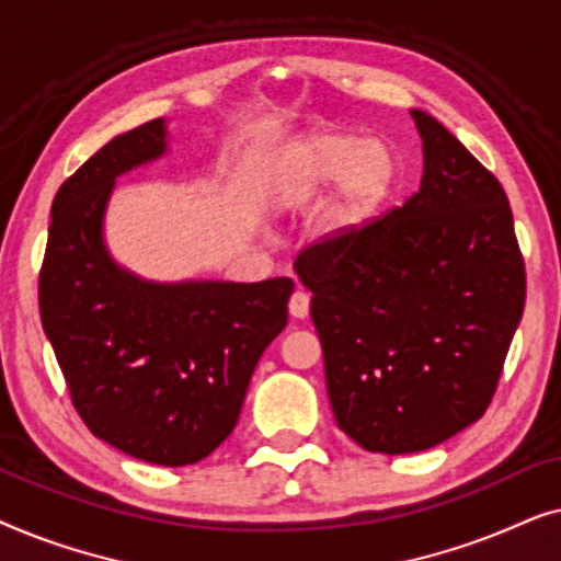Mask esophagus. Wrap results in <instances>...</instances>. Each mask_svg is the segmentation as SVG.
Masks as SVG:
<instances>
[{
    "label": "esophagus",
    "instance_id": "obj_1",
    "mask_svg": "<svg viewBox=\"0 0 561 561\" xmlns=\"http://www.w3.org/2000/svg\"><path fill=\"white\" fill-rule=\"evenodd\" d=\"M309 306H311V298H309V294H306V290L298 288L296 294L290 296V301H288V311H290V317H294V319H306V317H309Z\"/></svg>",
    "mask_w": 561,
    "mask_h": 561
}]
</instances>
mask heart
<instances>
[{
    "label": "heart",
    "instance_id": "obj_1",
    "mask_svg": "<svg viewBox=\"0 0 561 561\" xmlns=\"http://www.w3.org/2000/svg\"><path fill=\"white\" fill-rule=\"evenodd\" d=\"M393 179V160L382 145L324 129L286 145L275 156L267 171V202L290 209L340 181V191L317 219L321 240H340L375 219L390 196Z\"/></svg>",
    "mask_w": 561,
    "mask_h": 561
}]
</instances>
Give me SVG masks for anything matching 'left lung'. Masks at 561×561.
I'll return each mask as SVG.
<instances>
[{
    "label": "left lung",
    "instance_id": "1",
    "mask_svg": "<svg viewBox=\"0 0 561 561\" xmlns=\"http://www.w3.org/2000/svg\"><path fill=\"white\" fill-rule=\"evenodd\" d=\"M411 117L416 194L294 265L313 294L336 424L380 455L436 447L488 411L526 301L503 186L432 114Z\"/></svg>",
    "mask_w": 561,
    "mask_h": 561
}]
</instances>
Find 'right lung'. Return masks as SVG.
Segmentation results:
<instances>
[{
    "label": "right lung",
    "mask_w": 561,
    "mask_h": 561,
    "mask_svg": "<svg viewBox=\"0 0 561 561\" xmlns=\"http://www.w3.org/2000/svg\"><path fill=\"white\" fill-rule=\"evenodd\" d=\"M163 152L165 122H145L58 188L37 296L89 432L142 462L183 467L232 434L294 280L152 283L114 263L102 229L114 181Z\"/></svg>",
    "instance_id": "1"
}]
</instances>
